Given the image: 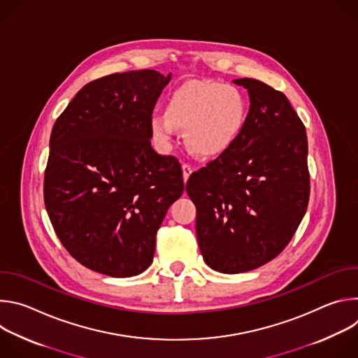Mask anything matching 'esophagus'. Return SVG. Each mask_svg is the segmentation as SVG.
Listing matches in <instances>:
<instances>
[{"instance_id":"34e87169","label":"esophagus","mask_w":358,"mask_h":358,"mask_svg":"<svg viewBox=\"0 0 358 358\" xmlns=\"http://www.w3.org/2000/svg\"><path fill=\"white\" fill-rule=\"evenodd\" d=\"M191 173H192V167L189 164H182V178H184V181H187L189 178Z\"/></svg>"}]
</instances>
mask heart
<instances>
[{"label": "heart", "instance_id": "1", "mask_svg": "<svg viewBox=\"0 0 358 358\" xmlns=\"http://www.w3.org/2000/svg\"><path fill=\"white\" fill-rule=\"evenodd\" d=\"M248 115L246 99L239 89L214 80H189L167 100L166 113L151 116L156 140L169 147L176 127L185 129V143L201 157H220L241 136Z\"/></svg>", "mask_w": 358, "mask_h": 358}]
</instances>
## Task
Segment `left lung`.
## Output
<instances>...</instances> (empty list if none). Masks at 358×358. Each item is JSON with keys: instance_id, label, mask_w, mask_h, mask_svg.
I'll use <instances>...</instances> for the list:
<instances>
[{"instance_id": "8db88e82", "label": "left lung", "mask_w": 358, "mask_h": 358, "mask_svg": "<svg viewBox=\"0 0 358 358\" xmlns=\"http://www.w3.org/2000/svg\"><path fill=\"white\" fill-rule=\"evenodd\" d=\"M249 93L235 144L191 174L196 239L221 273L257 269L286 248L308 210V136L287 97L257 79H235Z\"/></svg>"}]
</instances>
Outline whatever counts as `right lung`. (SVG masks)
Here are the masks:
<instances>
[{
	"mask_svg": "<svg viewBox=\"0 0 358 358\" xmlns=\"http://www.w3.org/2000/svg\"><path fill=\"white\" fill-rule=\"evenodd\" d=\"M170 79L152 69L96 79L50 133L45 207L65 249L90 271L144 272L166 213L184 191L178 160L157 155L150 141L152 109Z\"/></svg>",
	"mask_w": 358,
	"mask_h": 358,
	"instance_id": "1",
	"label": "right lung"
}]
</instances>
